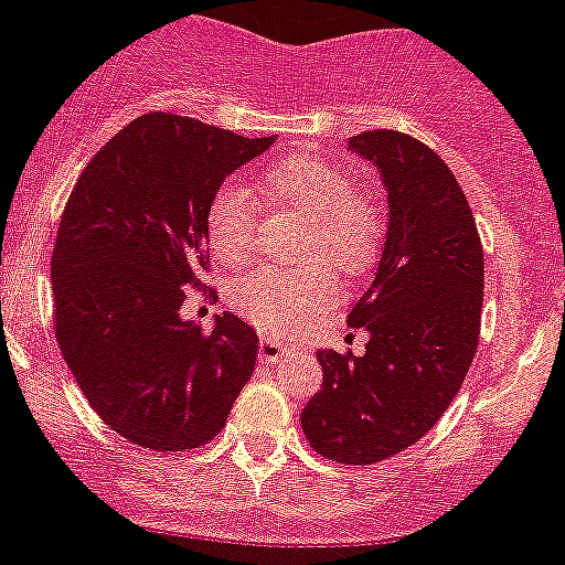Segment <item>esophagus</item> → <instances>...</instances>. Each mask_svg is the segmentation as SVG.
<instances>
[{
  "label": "esophagus",
  "instance_id": "1",
  "mask_svg": "<svg viewBox=\"0 0 565 565\" xmlns=\"http://www.w3.org/2000/svg\"><path fill=\"white\" fill-rule=\"evenodd\" d=\"M292 352H296L292 347H287V343L281 341H273V338H264L262 347H258V358L267 361V364H281L284 358H289Z\"/></svg>",
  "mask_w": 565,
  "mask_h": 565
}]
</instances>
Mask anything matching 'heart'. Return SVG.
I'll list each match as a JSON object with an SVG mask.
<instances>
[{
	"instance_id": "obj_1",
	"label": "heart",
	"mask_w": 565,
	"mask_h": 565,
	"mask_svg": "<svg viewBox=\"0 0 565 565\" xmlns=\"http://www.w3.org/2000/svg\"><path fill=\"white\" fill-rule=\"evenodd\" d=\"M258 199L267 207L303 215L298 262L303 269L262 267L233 284V303L267 332H296L335 301V273H361L372 262L381 238V215L358 193L347 170L321 156H287L258 179ZM258 207L242 184H224L207 204L204 227L218 262H244L253 249Z\"/></svg>"
}]
</instances>
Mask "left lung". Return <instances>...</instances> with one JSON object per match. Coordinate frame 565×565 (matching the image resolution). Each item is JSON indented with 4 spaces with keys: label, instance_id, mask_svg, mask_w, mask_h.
<instances>
[{
    "label": "left lung",
    "instance_id": "8db88e82",
    "mask_svg": "<svg viewBox=\"0 0 565 565\" xmlns=\"http://www.w3.org/2000/svg\"><path fill=\"white\" fill-rule=\"evenodd\" d=\"M386 188L390 224L375 278L347 323L361 355L318 350L321 390L301 412L316 452L366 466L438 424L472 366L483 307V247L463 190L435 150L395 130L352 136Z\"/></svg>",
    "mask_w": 565,
    "mask_h": 565
}]
</instances>
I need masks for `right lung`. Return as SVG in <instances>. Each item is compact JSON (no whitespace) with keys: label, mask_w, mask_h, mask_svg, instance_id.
<instances>
[{"label":"right lung","mask_w":565,"mask_h":565,"mask_svg":"<svg viewBox=\"0 0 565 565\" xmlns=\"http://www.w3.org/2000/svg\"><path fill=\"white\" fill-rule=\"evenodd\" d=\"M276 136L147 113L82 170L53 247L56 338L78 390L113 431L156 452L207 444L258 352L233 312L204 335L181 316L207 267V204Z\"/></svg>","instance_id":"add662e5"}]
</instances>
